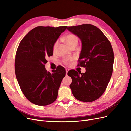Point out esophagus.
<instances>
[{"label":"esophagus","instance_id":"1","mask_svg":"<svg viewBox=\"0 0 131 131\" xmlns=\"http://www.w3.org/2000/svg\"><path fill=\"white\" fill-rule=\"evenodd\" d=\"M69 69H66V75H67L68 72L69 71Z\"/></svg>","mask_w":131,"mask_h":131}]
</instances>
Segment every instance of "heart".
Segmentation results:
<instances>
[{"label": "heart", "mask_w": 131, "mask_h": 131, "mask_svg": "<svg viewBox=\"0 0 131 131\" xmlns=\"http://www.w3.org/2000/svg\"><path fill=\"white\" fill-rule=\"evenodd\" d=\"M64 40H65V43L66 44L70 47H72L73 46L75 45V44H78V39L77 37L73 34H69L66 35L65 37L63 38ZM58 41H55V43L53 44V51H56V50L57 49V47L58 46ZM74 60L73 58H66V59L64 60L63 62L64 63L66 64V65H69L71 62H72Z\"/></svg>", "instance_id": "heart-1"}]
</instances>
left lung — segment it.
I'll list each match as a JSON object with an SVG mask.
<instances>
[{
	"label": "left lung",
	"mask_w": 131,
	"mask_h": 131,
	"mask_svg": "<svg viewBox=\"0 0 131 131\" xmlns=\"http://www.w3.org/2000/svg\"><path fill=\"white\" fill-rule=\"evenodd\" d=\"M67 29L81 41L78 65L86 70L84 73L75 70L68 73L72 79V93L79 101H93L104 93L112 77L114 60L112 45L104 33L92 25L68 26Z\"/></svg>",
	"instance_id": "obj_1"
}]
</instances>
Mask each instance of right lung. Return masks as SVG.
<instances>
[{
  "label": "right lung",
  "mask_w": 131,
  "mask_h": 131,
  "mask_svg": "<svg viewBox=\"0 0 131 131\" xmlns=\"http://www.w3.org/2000/svg\"><path fill=\"white\" fill-rule=\"evenodd\" d=\"M67 26H38L22 39L15 58V74L21 90L26 99L39 106L52 104L66 75L59 66L52 73L45 68L47 57L53 54V46Z\"/></svg>",
  "instance_id": "obj_1"
}]
</instances>
